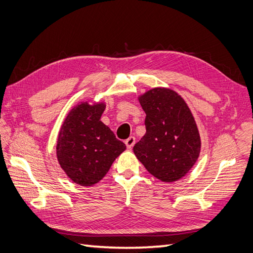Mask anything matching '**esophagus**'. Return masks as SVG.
<instances>
[{
  "instance_id": "obj_1",
  "label": "esophagus",
  "mask_w": 253,
  "mask_h": 253,
  "mask_svg": "<svg viewBox=\"0 0 253 253\" xmlns=\"http://www.w3.org/2000/svg\"><path fill=\"white\" fill-rule=\"evenodd\" d=\"M135 141H136L135 137H134V136H129L128 138L125 141V143H126V148H127V149H132L133 145L135 144Z\"/></svg>"
}]
</instances>
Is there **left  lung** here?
Returning <instances> with one entry per match:
<instances>
[{
    "mask_svg": "<svg viewBox=\"0 0 253 253\" xmlns=\"http://www.w3.org/2000/svg\"><path fill=\"white\" fill-rule=\"evenodd\" d=\"M145 132L134 145L139 162L153 176L172 182L185 176L200 156L201 137L192 113L176 91L156 87L139 97Z\"/></svg>",
    "mask_w": 253,
    "mask_h": 253,
    "instance_id": "left-lung-1",
    "label": "left lung"
}]
</instances>
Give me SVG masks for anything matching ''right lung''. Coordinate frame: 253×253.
<instances>
[{"instance_id":"right-lung-1","label":"right lung","mask_w":253,"mask_h":253,"mask_svg":"<svg viewBox=\"0 0 253 253\" xmlns=\"http://www.w3.org/2000/svg\"><path fill=\"white\" fill-rule=\"evenodd\" d=\"M104 103L81 102L68 113L59 132L57 158L74 182L91 186L109 172L126 144L100 121Z\"/></svg>"}]
</instances>
